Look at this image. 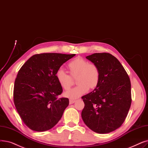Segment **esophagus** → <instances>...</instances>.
Wrapping results in <instances>:
<instances>
[{
	"mask_svg": "<svg viewBox=\"0 0 148 148\" xmlns=\"http://www.w3.org/2000/svg\"><path fill=\"white\" fill-rule=\"evenodd\" d=\"M75 101V100H73L72 99H69V104H73V103H74Z\"/></svg>",
	"mask_w": 148,
	"mask_h": 148,
	"instance_id": "1",
	"label": "esophagus"
}]
</instances>
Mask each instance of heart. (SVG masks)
<instances>
[{
	"mask_svg": "<svg viewBox=\"0 0 148 148\" xmlns=\"http://www.w3.org/2000/svg\"><path fill=\"white\" fill-rule=\"evenodd\" d=\"M67 66L70 74L73 77H76L75 81L77 83L75 87L65 92L68 97L76 99L87 92L89 88L94 89L98 85L100 72L96 64L89 63L83 57H78L71 60ZM71 76L62 68L56 71V79L60 86L65 90L68 89L73 85V80Z\"/></svg>",
	"mask_w": 148,
	"mask_h": 148,
	"instance_id": "heart-1",
	"label": "heart"
}]
</instances>
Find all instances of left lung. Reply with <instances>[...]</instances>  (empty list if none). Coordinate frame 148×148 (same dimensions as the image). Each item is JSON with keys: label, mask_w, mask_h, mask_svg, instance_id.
<instances>
[{"label": "left lung", "mask_w": 148, "mask_h": 148, "mask_svg": "<svg viewBox=\"0 0 148 148\" xmlns=\"http://www.w3.org/2000/svg\"><path fill=\"white\" fill-rule=\"evenodd\" d=\"M86 58L98 66L100 78L94 91L82 97L85 103L82 119L95 132H111L123 124L131 107L130 79L119 60L110 53H94Z\"/></svg>", "instance_id": "8db88e82"}]
</instances>
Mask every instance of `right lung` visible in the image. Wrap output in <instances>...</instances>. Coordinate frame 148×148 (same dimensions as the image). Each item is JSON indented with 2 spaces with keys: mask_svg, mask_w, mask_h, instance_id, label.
<instances>
[{
  "mask_svg": "<svg viewBox=\"0 0 148 148\" xmlns=\"http://www.w3.org/2000/svg\"><path fill=\"white\" fill-rule=\"evenodd\" d=\"M75 56L35 54L18 71L14 86V103L22 120L31 130H49L62 118L69 105V99L58 97L63 89L56 79V73Z\"/></svg>",
  "mask_w": 148,
  "mask_h": 148,
  "instance_id": "right-lung-1",
  "label": "right lung"
}]
</instances>
